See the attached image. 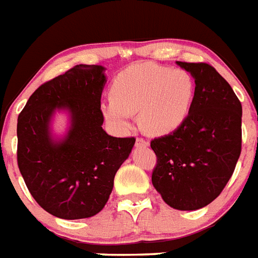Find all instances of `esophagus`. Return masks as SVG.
Listing matches in <instances>:
<instances>
[{
	"label": "esophagus",
	"mask_w": 258,
	"mask_h": 258,
	"mask_svg": "<svg viewBox=\"0 0 258 258\" xmlns=\"http://www.w3.org/2000/svg\"><path fill=\"white\" fill-rule=\"evenodd\" d=\"M137 146H139V147H147V146H149V142L146 141V139H143V138L138 137L137 138Z\"/></svg>",
	"instance_id": "34e87169"
}]
</instances>
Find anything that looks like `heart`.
<instances>
[{
	"instance_id": "obj_1",
	"label": "heart",
	"mask_w": 258,
	"mask_h": 258,
	"mask_svg": "<svg viewBox=\"0 0 258 258\" xmlns=\"http://www.w3.org/2000/svg\"><path fill=\"white\" fill-rule=\"evenodd\" d=\"M194 79L187 71L155 64H138L113 82L112 96L101 103L103 115L119 131H127L133 113L146 133L167 134L186 119L194 96Z\"/></svg>"
}]
</instances>
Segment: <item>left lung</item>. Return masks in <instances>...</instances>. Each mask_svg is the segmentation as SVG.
<instances>
[{"label":"left lung","instance_id":"8db88e82","mask_svg":"<svg viewBox=\"0 0 258 258\" xmlns=\"http://www.w3.org/2000/svg\"><path fill=\"white\" fill-rule=\"evenodd\" d=\"M196 79L182 124L154 138V187L178 210H197L220 196L241 154L242 107L229 83L206 62L176 61Z\"/></svg>","mask_w":258,"mask_h":258}]
</instances>
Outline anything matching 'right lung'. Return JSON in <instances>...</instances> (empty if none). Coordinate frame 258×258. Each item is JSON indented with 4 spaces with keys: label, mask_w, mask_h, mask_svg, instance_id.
<instances>
[{
    "label": "right lung",
    "mask_w": 258,
    "mask_h": 258,
    "mask_svg": "<svg viewBox=\"0 0 258 258\" xmlns=\"http://www.w3.org/2000/svg\"><path fill=\"white\" fill-rule=\"evenodd\" d=\"M100 66H75L38 87L18 115L17 163L34 201L62 220L88 218L104 208L113 178L128 158L135 138H115L101 124ZM56 108L70 109L73 125L60 144L50 139Z\"/></svg>",
    "instance_id": "right-lung-1"
}]
</instances>
